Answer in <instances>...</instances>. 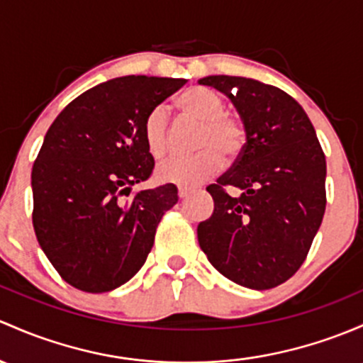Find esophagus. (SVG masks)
Returning a JSON list of instances; mask_svg holds the SVG:
<instances>
[{
    "instance_id": "34e87169",
    "label": "esophagus",
    "mask_w": 363,
    "mask_h": 363,
    "mask_svg": "<svg viewBox=\"0 0 363 363\" xmlns=\"http://www.w3.org/2000/svg\"><path fill=\"white\" fill-rule=\"evenodd\" d=\"M189 193H191V189L189 188H179V198H181V200H184V198H188L189 196Z\"/></svg>"
}]
</instances>
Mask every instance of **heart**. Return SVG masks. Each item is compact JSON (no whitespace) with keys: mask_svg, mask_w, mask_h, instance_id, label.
I'll return each mask as SVG.
<instances>
[{"mask_svg":"<svg viewBox=\"0 0 363 363\" xmlns=\"http://www.w3.org/2000/svg\"><path fill=\"white\" fill-rule=\"evenodd\" d=\"M175 104L186 116L201 121L198 133L200 151L191 156H170L156 167L160 182L193 186L219 170L223 158H235L243 146L245 132L236 118L224 114L226 104L217 91L205 86H189L177 95ZM167 118L162 108L147 114L144 121V140L152 158H160L167 150Z\"/></svg>","mask_w":363,"mask_h":363,"instance_id":"1","label":"heart"}]
</instances>
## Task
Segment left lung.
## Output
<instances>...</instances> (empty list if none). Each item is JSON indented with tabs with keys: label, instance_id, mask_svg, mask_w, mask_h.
<instances>
[{
	"label": "left lung",
	"instance_id": "obj_1",
	"mask_svg": "<svg viewBox=\"0 0 363 363\" xmlns=\"http://www.w3.org/2000/svg\"><path fill=\"white\" fill-rule=\"evenodd\" d=\"M226 95L245 128L231 170L207 191L213 212L198 224V243L220 274L266 291L306 259L325 212V155L304 109L284 90L242 76H205ZM238 189L230 196L227 188Z\"/></svg>",
	"mask_w": 363,
	"mask_h": 363
}]
</instances>
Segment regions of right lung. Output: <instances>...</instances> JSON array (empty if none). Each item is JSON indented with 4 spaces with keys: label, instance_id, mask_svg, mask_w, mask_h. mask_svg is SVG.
<instances>
[{
    "label": "right lung",
    "instance_id": "add662e5",
    "mask_svg": "<svg viewBox=\"0 0 363 363\" xmlns=\"http://www.w3.org/2000/svg\"><path fill=\"white\" fill-rule=\"evenodd\" d=\"M181 78L121 76L69 102L48 128L33 165V226L60 277L85 292H109L143 268L174 184L128 196L155 160L144 121Z\"/></svg>",
    "mask_w": 363,
    "mask_h": 363
}]
</instances>
